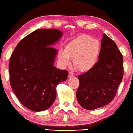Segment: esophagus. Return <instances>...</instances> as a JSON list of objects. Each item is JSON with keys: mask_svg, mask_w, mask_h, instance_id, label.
Here are the masks:
<instances>
[{"mask_svg": "<svg viewBox=\"0 0 133 133\" xmlns=\"http://www.w3.org/2000/svg\"><path fill=\"white\" fill-rule=\"evenodd\" d=\"M74 76V73H72V72H69V75H68V76H69V78L70 77H72Z\"/></svg>", "mask_w": 133, "mask_h": 133, "instance_id": "1", "label": "esophagus"}]
</instances>
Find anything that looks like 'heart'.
<instances>
[{"label": "heart", "instance_id": "obj_1", "mask_svg": "<svg viewBox=\"0 0 133 133\" xmlns=\"http://www.w3.org/2000/svg\"><path fill=\"white\" fill-rule=\"evenodd\" d=\"M100 52L99 41L84 34L68 42L65 49H59L58 60L62 66H66L71 63V57H73L75 66L80 71H86L96 65Z\"/></svg>", "mask_w": 133, "mask_h": 133}]
</instances>
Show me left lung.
I'll return each instance as SVG.
<instances>
[{
  "label": "left lung",
  "instance_id": "obj_1",
  "mask_svg": "<svg viewBox=\"0 0 133 133\" xmlns=\"http://www.w3.org/2000/svg\"><path fill=\"white\" fill-rule=\"evenodd\" d=\"M123 76L122 54L114 41L103 34L99 60L92 68L78 76L76 98L80 105L91 110L109 104Z\"/></svg>",
  "mask_w": 133,
  "mask_h": 133
}]
</instances>
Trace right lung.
I'll return each instance as SVG.
<instances>
[{"label": "right lung", "mask_w": 133, "mask_h": 133, "mask_svg": "<svg viewBox=\"0 0 133 133\" xmlns=\"http://www.w3.org/2000/svg\"><path fill=\"white\" fill-rule=\"evenodd\" d=\"M63 35L57 29H39L24 37L10 57V86L19 102L34 112H42L55 101L57 86L66 81V70L54 66L58 50L54 48Z\"/></svg>", "instance_id": "1"}]
</instances>
